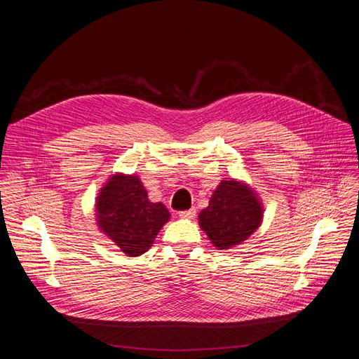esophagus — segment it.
<instances>
[{"mask_svg":"<svg viewBox=\"0 0 359 359\" xmlns=\"http://www.w3.org/2000/svg\"><path fill=\"white\" fill-rule=\"evenodd\" d=\"M180 217H181V219H184V220H191V219H194V217H196V211H194V210L181 211Z\"/></svg>","mask_w":359,"mask_h":359,"instance_id":"34e87169","label":"esophagus"}]
</instances>
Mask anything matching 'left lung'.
Returning <instances> with one entry per match:
<instances>
[{
    "mask_svg": "<svg viewBox=\"0 0 359 359\" xmlns=\"http://www.w3.org/2000/svg\"><path fill=\"white\" fill-rule=\"evenodd\" d=\"M198 219L217 250H231L247 241L262 224L264 202L247 181L223 178Z\"/></svg>",
    "mask_w": 359,
    "mask_h": 359,
    "instance_id": "1",
    "label": "left lung"
}]
</instances>
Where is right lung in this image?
<instances>
[{
    "label": "right lung",
    "mask_w": 359,
    "mask_h": 359,
    "mask_svg": "<svg viewBox=\"0 0 359 359\" xmlns=\"http://www.w3.org/2000/svg\"><path fill=\"white\" fill-rule=\"evenodd\" d=\"M94 206L99 231L128 257L147 253L170 220L165 205L149 201L136 173H112L97 193Z\"/></svg>",
    "instance_id": "add662e5"
}]
</instances>
